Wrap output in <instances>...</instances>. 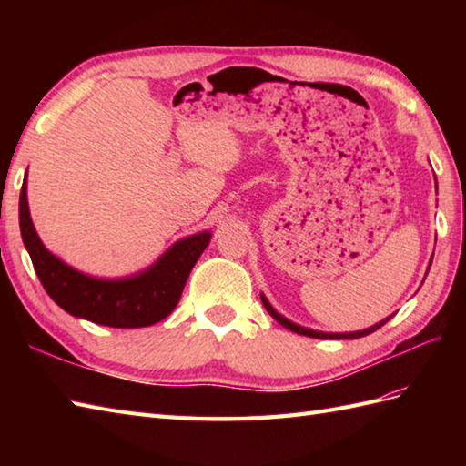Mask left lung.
<instances>
[{"instance_id": "left-lung-1", "label": "left lung", "mask_w": 466, "mask_h": 466, "mask_svg": "<svg viewBox=\"0 0 466 466\" xmlns=\"http://www.w3.org/2000/svg\"><path fill=\"white\" fill-rule=\"evenodd\" d=\"M432 262V260H431ZM262 304L266 306V310H268V314L272 316V319L279 322V324H282L284 329H289V330H292V332H296V334H302V336H310V339H329V340H339V339H360V336H366V334H370V332H374V330H379L380 326H384L386 322H389V319H384V320H380L379 324H374V326H370V329H366V330H360V332H344V334H330V332H316V330H310V329H304V326H299V324H294V322H290V320H286L284 316H280L279 312H276L272 306H270V302L264 299L262 296Z\"/></svg>"}]
</instances>
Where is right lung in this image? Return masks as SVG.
<instances>
[{
  "label": "right lung",
  "instance_id": "obj_1",
  "mask_svg": "<svg viewBox=\"0 0 466 466\" xmlns=\"http://www.w3.org/2000/svg\"><path fill=\"white\" fill-rule=\"evenodd\" d=\"M19 230L49 299L77 319L114 329H142L166 319L176 309L187 276L212 236L202 232L176 242L152 268L132 279H92L49 254L37 238L29 218L25 177L19 194Z\"/></svg>",
  "mask_w": 466,
  "mask_h": 466
}]
</instances>
